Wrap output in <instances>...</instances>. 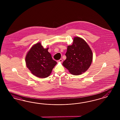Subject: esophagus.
<instances>
[{"label":"esophagus","instance_id":"34e87169","mask_svg":"<svg viewBox=\"0 0 120 120\" xmlns=\"http://www.w3.org/2000/svg\"><path fill=\"white\" fill-rule=\"evenodd\" d=\"M62 61H63L62 59H59V60H58L57 62H62Z\"/></svg>","mask_w":120,"mask_h":120}]
</instances>
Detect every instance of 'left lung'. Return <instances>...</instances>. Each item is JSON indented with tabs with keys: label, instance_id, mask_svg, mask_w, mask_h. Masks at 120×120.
Here are the masks:
<instances>
[{
	"label": "left lung",
	"instance_id": "left-lung-1",
	"mask_svg": "<svg viewBox=\"0 0 120 120\" xmlns=\"http://www.w3.org/2000/svg\"><path fill=\"white\" fill-rule=\"evenodd\" d=\"M65 55L66 58L62 65L73 75H79L85 72L90 67L93 59L91 48L80 37L73 38V44L68 46Z\"/></svg>",
	"mask_w": 120,
	"mask_h": 120
}]
</instances>
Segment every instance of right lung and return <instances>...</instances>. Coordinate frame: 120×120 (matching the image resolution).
Instances as JSON below:
<instances>
[{"label": "right lung", "instance_id": "1", "mask_svg": "<svg viewBox=\"0 0 120 120\" xmlns=\"http://www.w3.org/2000/svg\"><path fill=\"white\" fill-rule=\"evenodd\" d=\"M48 49L44 48L39 42L33 45L26 55L27 67L34 76L40 78L49 76L57 63L53 60Z\"/></svg>", "mask_w": 120, "mask_h": 120}]
</instances>
